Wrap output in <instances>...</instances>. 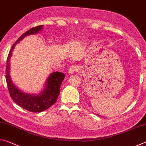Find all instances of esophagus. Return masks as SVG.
<instances>
[{"label": "esophagus", "instance_id": "obj_1", "mask_svg": "<svg viewBox=\"0 0 146 146\" xmlns=\"http://www.w3.org/2000/svg\"><path fill=\"white\" fill-rule=\"evenodd\" d=\"M79 70V66H76V65H72L70 66V68L68 69L69 73L70 74H73V73H75V71Z\"/></svg>", "mask_w": 146, "mask_h": 146}]
</instances>
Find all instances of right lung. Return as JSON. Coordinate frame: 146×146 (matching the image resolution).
<instances>
[{"label":"right lung","mask_w":146,"mask_h":146,"mask_svg":"<svg viewBox=\"0 0 146 146\" xmlns=\"http://www.w3.org/2000/svg\"><path fill=\"white\" fill-rule=\"evenodd\" d=\"M43 28V25L35 27L29 29L20 36L12 46L9 51L7 58V66L6 68V82L8 90L13 100L20 107L25 109L29 111L39 113L46 110L56 102L60 93V88L64 80V73L58 71L51 73L46 79L45 86L42 91L38 94H29L19 90L11 80L9 70H10V58L12 55V51L17 44L20 42L26 36L30 35L37 34Z\"/></svg>","instance_id":"obj_1"}]
</instances>
